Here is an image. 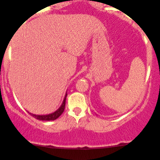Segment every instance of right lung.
I'll list each match as a JSON object with an SVG mask.
<instances>
[{"instance_id":"add662e5","label":"right lung","mask_w":160,"mask_h":160,"mask_svg":"<svg viewBox=\"0 0 160 160\" xmlns=\"http://www.w3.org/2000/svg\"><path fill=\"white\" fill-rule=\"evenodd\" d=\"M66 96H67V94L65 95V98H64L63 102H62V106L59 107V109L56 110L55 112L52 113V114H47V115H36V114H33L29 113L30 114L33 116L34 118H35L36 119L38 120H41V121H53L55 119H57L58 118H59L60 116L62 115V114L64 112L65 110V99H66Z\"/></svg>"}]
</instances>
